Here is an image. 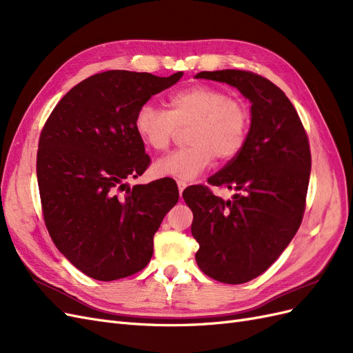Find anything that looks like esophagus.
Masks as SVG:
<instances>
[{"instance_id":"34e87169","label":"esophagus","mask_w":353,"mask_h":353,"mask_svg":"<svg viewBox=\"0 0 353 353\" xmlns=\"http://www.w3.org/2000/svg\"><path fill=\"white\" fill-rule=\"evenodd\" d=\"M176 185H178V190H179V194H183V191L185 190V187H187V183L185 181H181V179H178L176 181Z\"/></svg>"}]
</instances>
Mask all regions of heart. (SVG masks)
Masks as SVG:
<instances>
[{
  "label": "heart",
  "mask_w": 353,
  "mask_h": 353,
  "mask_svg": "<svg viewBox=\"0 0 353 353\" xmlns=\"http://www.w3.org/2000/svg\"><path fill=\"white\" fill-rule=\"evenodd\" d=\"M168 110L144 103L137 110L134 126L140 140L154 152H166L178 128L191 123L187 141L181 148L154 165L160 176L191 181L219 160L236 157L248 141L250 110L244 101L228 97L209 85H191L168 97Z\"/></svg>",
  "instance_id": "obj_1"
}]
</instances>
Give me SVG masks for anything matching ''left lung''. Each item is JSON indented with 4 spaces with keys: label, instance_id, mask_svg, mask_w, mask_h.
Here are the masks:
<instances>
[{
    "label": "left lung",
    "instance_id": "8db88e82",
    "mask_svg": "<svg viewBox=\"0 0 353 353\" xmlns=\"http://www.w3.org/2000/svg\"><path fill=\"white\" fill-rule=\"evenodd\" d=\"M196 78L225 82L252 103L243 150L208 181L236 194L223 200L205 185L183 193L194 215L199 268L216 281L243 284L268 270L301 227L311 175L307 135L292 101L261 74L227 69Z\"/></svg>",
    "mask_w": 353,
    "mask_h": 353
}]
</instances>
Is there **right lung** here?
Segmentation results:
<instances>
[{
    "mask_svg": "<svg viewBox=\"0 0 353 353\" xmlns=\"http://www.w3.org/2000/svg\"><path fill=\"white\" fill-rule=\"evenodd\" d=\"M183 74H92L59 101L42 128L37 176L46 227L66 259L94 280L144 270L154 234L176 205L170 179L132 188L125 181L150 165L135 132L137 110Z\"/></svg>",
    "mask_w": 353,
    "mask_h": 353,
    "instance_id": "obj_1",
    "label": "right lung"
}]
</instances>
